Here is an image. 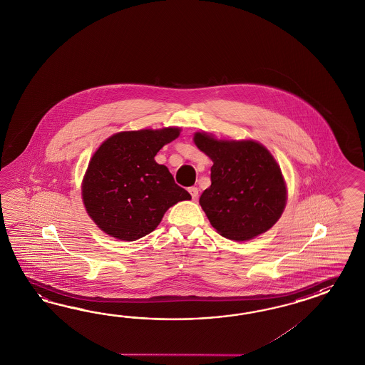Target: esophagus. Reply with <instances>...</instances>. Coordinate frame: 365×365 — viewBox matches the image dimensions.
<instances>
[{
    "mask_svg": "<svg viewBox=\"0 0 365 365\" xmlns=\"http://www.w3.org/2000/svg\"><path fill=\"white\" fill-rule=\"evenodd\" d=\"M188 192L192 196V200H197V197H199V190H197V187H190V188H188Z\"/></svg>",
    "mask_w": 365,
    "mask_h": 365,
    "instance_id": "1",
    "label": "esophagus"
}]
</instances>
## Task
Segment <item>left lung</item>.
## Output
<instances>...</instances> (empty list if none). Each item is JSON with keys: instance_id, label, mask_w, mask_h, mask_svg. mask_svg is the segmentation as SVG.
Segmentation results:
<instances>
[{"instance_id": "1", "label": "left lung", "mask_w": 365, "mask_h": 365, "mask_svg": "<svg viewBox=\"0 0 365 365\" xmlns=\"http://www.w3.org/2000/svg\"><path fill=\"white\" fill-rule=\"evenodd\" d=\"M196 146L212 162L211 186L199 199L222 237L249 240L270 230L286 205V185L274 157L261 143L216 140L197 132Z\"/></svg>"}]
</instances>
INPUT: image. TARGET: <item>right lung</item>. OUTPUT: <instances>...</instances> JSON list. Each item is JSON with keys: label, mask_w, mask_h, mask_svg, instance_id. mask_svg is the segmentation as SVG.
<instances>
[{"label": "right lung", "mask_w": 365, "mask_h": 365, "mask_svg": "<svg viewBox=\"0 0 365 365\" xmlns=\"http://www.w3.org/2000/svg\"><path fill=\"white\" fill-rule=\"evenodd\" d=\"M179 128L120 132L100 145L89 160L81 195L101 231L134 241L154 231L170 207L191 195L154 157Z\"/></svg>", "instance_id": "right-lung-1"}]
</instances>
